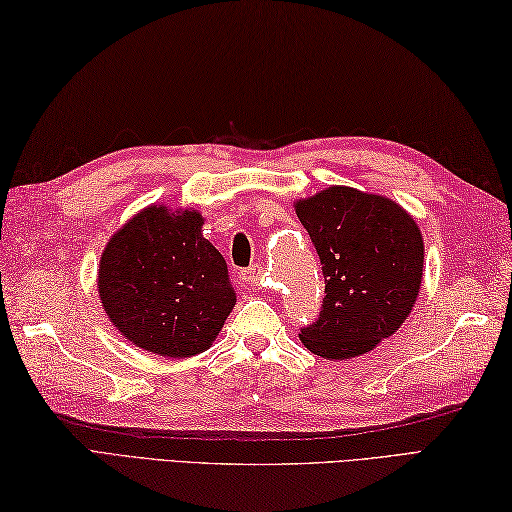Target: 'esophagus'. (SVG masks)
Returning a JSON list of instances; mask_svg holds the SVG:
<instances>
[{"instance_id": "34e87169", "label": "esophagus", "mask_w": 512, "mask_h": 512, "mask_svg": "<svg viewBox=\"0 0 512 512\" xmlns=\"http://www.w3.org/2000/svg\"><path fill=\"white\" fill-rule=\"evenodd\" d=\"M242 279L246 281L248 286H253V288H257V286H262V281H264V270L259 268V266H253V268H246V270H242Z\"/></svg>"}]
</instances>
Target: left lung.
Returning a JSON list of instances; mask_svg holds the SVG:
<instances>
[{
    "instance_id": "8db88e82",
    "label": "left lung",
    "mask_w": 512,
    "mask_h": 512,
    "mask_svg": "<svg viewBox=\"0 0 512 512\" xmlns=\"http://www.w3.org/2000/svg\"><path fill=\"white\" fill-rule=\"evenodd\" d=\"M295 211L325 277L323 308L301 343L325 361L374 350L416 306L424 270L416 220L385 195L341 184L297 200Z\"/></svg>"
}]
</instances>
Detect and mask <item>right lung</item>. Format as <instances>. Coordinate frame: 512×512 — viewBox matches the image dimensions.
Instances as JSON below:
<instances>
[{
	"label": "right lung",
	"instance_id": "obj_1",
	"mask_svg": "<svg viewBox=\"0 0 512 512\" xmlns=\"http://www.w3.org/2000/svg\"><path fill=\"white\" fill-rule=\"evenodd\" d=\"M193 209L151 204L107 242L99 297L107 319L140 350L189 358L209 350L235 306L224 257Z\"/></svg>",
	"mask_w": 512,
	"mask_h": 512
}]
</instances>
